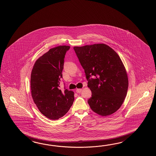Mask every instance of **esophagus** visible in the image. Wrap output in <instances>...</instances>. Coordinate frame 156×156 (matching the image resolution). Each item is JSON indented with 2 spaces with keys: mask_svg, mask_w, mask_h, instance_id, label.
I'll return each mask as SVG.
<instances>
[{
  "mask_svg": "<svg viewBox=\"0 0 156 156\" xmlns=\"http://www.w3.org/2000/svg\"><path fill=\"white\" fill-rule=\"evenodd\" d=\"M82 90H83L82 89H77L76 90V92L77 93H81V92L82 91Z\"/></svg>",
  "mask_w": 156,
  "mask_h": 156,
  "instance_id": "obj_1",
  "label": "esophagus"
}]
</instances>
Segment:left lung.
I'll return each instance as SVG.
<instances>
[{
    "label": "left lung",
    "mask_w": 156,
    "mask_h": 156,
    "mask_svg": "<svg viewBox=\"0 0 156 156\" xmlns=\"http://www.w3.org/2000/svg\"><path fill=\"white\" fill-rule=\"evenodd\" d=\"M73 49L92 93L87 101L91 109L101 116L115 113L122 106L128 88L126 70L119 55L103 43L74 47Z\"/></svg>",
    "instance_id": "obj_1"
}]
</instances>
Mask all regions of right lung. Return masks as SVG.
<instances>
[{"mask_svg": "<svg viewBox=\"0 0 156 156\" xmlns=\"http://www.w3.org/2000/svg\"><path fill=\"white\" fill-rule=\"evenodd\" d=\"M69 46L50 49L37 60L30 75V90L34 103L50 119H58L66 114L74 101L73 91L60 89L64 58Z\"/></svg>", "mask_w": 156, "mask_h": 156, "instance_id": "obj_1", "label": "right lung"}]
</instances>
